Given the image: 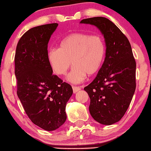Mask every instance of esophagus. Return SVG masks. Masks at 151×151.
<instances>
[{"instance_id":"esophagus-1","label":"esophagus","mask_w":151,"mask_h":151,"mask_svg":"<svg viewBox=\"0 0 151 151\" xmlns=\"http://www.w3.org/2000/svg\"><path fill=\"white\" fill-rule=\"evenodd\" d=\"M73 93H77L78 91L81 90V88L79 86H73Z\"/></svg>"}]
</instances>
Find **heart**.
I'll return each instance as SVG.
<instances>
[{
  "mask_svg": "<svg viewBox=\"0 0 151 151\" xmlns=\"http://www.w3.org/2000/svg\"><path fill=\"white\" fill-rule=\"evenodd\" d=\"M106 54L104 40L99 35L73 33L65 37L59 48L48 51L49 63L57 75L63 76L73 65L67 76L68 81L79 83L101 68Z\"/></svg>",
  "mask_w": 151,
  "mask_h": 151,
  "instance_id": "b5f03b06",
  "label": "heart"
}]
</instances>
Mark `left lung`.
I'll return each instance as SVG.
<instances>
[{"label":"left lung","instance_id":"1","mask_svg":"<svg viewBox=\"0 0 151 151\" xmlns=\"http://www.w3.org/2000/svg\"><path fill=\"white\" fill-rule=\"evenodd\" d=\"M80 23L96 27L105 39L104 61L84 90L90 97L92 117L100 124L111 125L120 120L132 101L136 87L135 60L128 39L108 19L89 18Z\"/></svg>","mask_w":151,"mask_h":151}]
</instances>
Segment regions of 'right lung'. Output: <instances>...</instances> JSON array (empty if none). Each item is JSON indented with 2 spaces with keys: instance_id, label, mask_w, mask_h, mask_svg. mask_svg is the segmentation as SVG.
<instances>
[{
  "instance_id": "1",
  "label": "right lung",
  "mask_w": 151,
  "mask_h": 151,
  "mask_svg": "<svg viewBox=\"0 0 151 151\" xmlns=\"http://www.w3.org/2000/svg\"><path fill=\"white\" fill-rule=\"evenodd\" d=\"M58 26L30 29L19 40L15 54L18 97L31 121L47 131L64 124L66 104L73 94L71 86L53 75L48 60V42Z\"/></svg>"
}]
</instances>
